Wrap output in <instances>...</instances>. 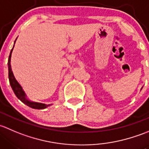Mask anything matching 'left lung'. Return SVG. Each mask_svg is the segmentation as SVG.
<instances>
[{
	"label": "left lung",
	"instance_id": "obj_1",
	"mask_svg": "<svg viewBox=\"0 0 149 149\" xmlns=\"http://www.w3.org/2000/svg\"><path fill=\"white\" fill-rule=\"evenodd\" d=\"M142 88H143V87H141V89H142Z\"/></svg>",
	"mask_w": 149,
	"mask_h": 149
}]
</instances>
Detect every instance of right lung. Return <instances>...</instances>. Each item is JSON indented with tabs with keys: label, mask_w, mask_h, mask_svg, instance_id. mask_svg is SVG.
Returning a JSON list of instances; mask_svg holds the SVG:
<instances>
[{
	"label": "right lung",
	"mask_w": 149,
	"mask_h": 149,
	"mask_svg": "<svg viewBox=\"0 0 149 149\" xmlns=\"http://www.w3.org/2000/svg\"><path fill=\"white\" fill-rule=\"evenodd\" d=\"M16 39L14 41V44L16 43ZM13 47H14V45H13V48H12L11 51L10 52V55H9L8 57V79L9 82H10V85L11 86L12 89H13V92H14L15 95H16L18 99L21 101L22 102H24L25 105H28L30 108H33V109H39V110H41V109H44L47 107L52 105V104H49V105H47L45 103H41V102H33V101L30 100L28 97H27L26 94L25 93L24 90H23L22 87H21V85L18 82V81L16 80V78H15L14 75H13V71H12L11 69V65H10V59H11V54L12 52H13Z\"/></svg>",
	"instance_id": "right-lung-1"
}]
</instances>
